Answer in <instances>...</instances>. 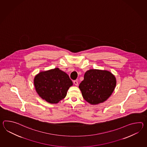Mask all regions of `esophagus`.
I'll return each instance as SVG.
<instances>
[{
	"label": "esophagus",
	"instance_id": "esophagus-1",
	"mask_svg": "<svg viewBox=\"0 0 147 147\" xmlns=\"http://www.w3.org/2000/svg\"><path fill=\"white\" fill-rule=\"evenodd\" d=\"M73 83H74L75 85H78V82L76 80L74 81H73Z\"/></svg>",
	"mask_w": 147,
	"mask_h": 147
}]
</instances>
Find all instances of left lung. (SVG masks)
I'll return each mask as SVG.
<instances>
[{
    "instance_id": "1",
    "label": "left lung",
    "mask_w": 147,
    "mask_h": 147,
    "mask_svg": "<svg viewBox=\"0 0 147 147\" xmlns=\"http://www.w3.org/2000/svg\"><path fill=\"white\" fill-rule=\"evenodd\" d=\"M115 86L116 79L110 72L90 69L85 72L79 88L86 101L91 105H96L106 101Z\"/></svg>"
}]
</instances>
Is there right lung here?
I'll use <instances>...</instances> for the list:
<instances>
[{"label":"right lung","instance_id":"add662e5","mask_svg":"<svg viewBox=\"0 0 147 147\" xmlns=\"http://www.w3.org/2000/svg\"><path fill=\"white\" fill-rule=\"evenodd\" d=\"M72 85L69 75L59 68L40 72L34 78L37 93L50 103H57L65 98L67 90Z\"/></svg>","mask_w":147,"mask_h":147}]
</instances>
